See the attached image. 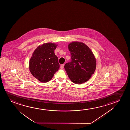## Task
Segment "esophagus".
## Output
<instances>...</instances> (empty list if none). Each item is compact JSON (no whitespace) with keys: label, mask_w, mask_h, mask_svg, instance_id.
<instances>
[{"label":"esophagus","mask_w":130,"mask_h":130,"mask_svg":"<svg viewBox=\"0 0 130 130\" xmlns=\"http://www.w3.org/2000/svg\"><path fill=\"white\" fill-rule=\"evenodd\" d=\"M64 64H62V65H61L60 66V68L61 69H63V68H64Z\"/></svg>","instance_id":"esophagus-1"}]
</instances>
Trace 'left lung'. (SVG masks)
<instances>
[{"label":"left lung","mask_w":130,"mask_h":130,"mask_svg":"<svg viewBox=\"0 0 130 130\" xmlns=\"http://www.w3.org/2000/svg\"><path fill=\"white\" fill-rule=\"evenodd\" d=\"M71 60L64 68L70 79L77 84L87 82L96 69V59L91 49L84 43L73 42L68 45Z\"/></svg>","instance_id":"obj_1"}]
</instances>
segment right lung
<instances>
[{
	"label": "right lung",
	"mask_w": 130,
	"mask_h": 130,
	"mask_svg": "<svg viewBox=\"0 0 130 130\" xmlns=\"http://www.w3.org/2000/svg\"><path fill=\"white\" fill-rule=\"evenodd\" d=\"M57 46L55 43H44L35 50L30 58V73L40 82L46 83L51 80L60 67L54 52Z\"/></svg>",
	"instance_id": "1"
}]
</instances>
